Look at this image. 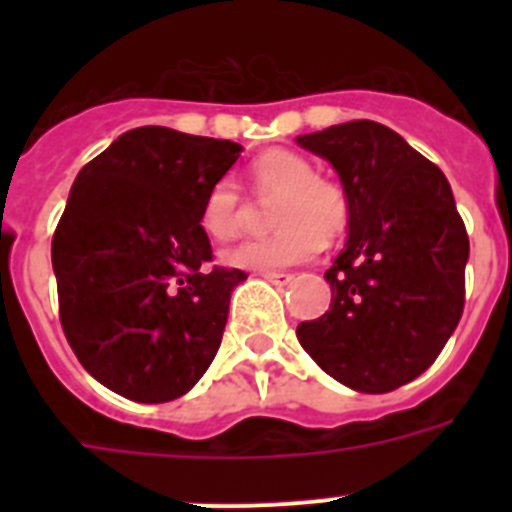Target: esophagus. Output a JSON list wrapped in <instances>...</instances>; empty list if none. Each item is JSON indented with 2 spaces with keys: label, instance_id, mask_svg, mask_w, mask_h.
Wrapping results in <instances>:
<instances>
[{
  "label": "esophagus",
  "instance_id": "34e87169",
  "mask_svg": "<svg viewBox=\"0 0 512 512\" xmlns=\"http://www.w3.org/2000/svg\"><path fill=\"white\" fill-rule=\"evenodd\" d=\"M261 277L266 279V282H271L274 287H287V284H292V274H284V271H261Z\"/></svg>",
  "mask_w": 512,
  "mask_h": 512
}]
</instances>
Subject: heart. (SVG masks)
<instances>
[{
    "label": "heart",
    "mask_w": 512,
    "mask_h": 512,
    "mask_svg": "<svg viewBox=\"0 0 512 512\" xmlns=\"http://www.w3.org/2000/svg\"><path fill=\"white\" fill-rule=\"evenodd\" d=\"M253 184L266 197L279 194L266 238H248L223 251V264L248 271H277L310 261L323 241H333L348 225V197L336 182L315 174L305 156L269 151L253 164ZM243 200L233 179H217L205 194L200 225L215 241H228L241 228Z\"/></svg>",
    "instance_id": "1"
}]
</instances>
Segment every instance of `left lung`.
Instances as JSON below:
<instances>
[{
  "mask_svg": "<svg viewBox=\"0 0 512 512\" xmlns=\"http://www.w3.org/2000/svg\"><path fill=\"white\" fill-rule=\"evenodd\" d=\"M336 169L348 238L325 271L330 307L297 325L302 348L366 395L413 382L441 354L464 310L467 228L443 171L372 120L297 135Z\"/></svg>",
  "mask_w": 512,
  "mask_h": 512,
  "instance_id": "1",
  "label": "left lung"
}]
</instances>
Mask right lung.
Instances as JSON below:
<instances>
[{
  "mask_svg": "<svg viewBox=\"0 0 512 512\" xmlns=\"http://www.w3.org/2000/svg\"><path fill=\"white\" fill-rule=\"evenodd\" d=\"M233 140L146 125L76 176L53 235L63 333L81 366L135 402L187 395L215 359L238 269H205V194L238 161Z\"/></svg>",
  "mask_w": 512,
  "mask_h": 512,
  "instance_id": "add662e5",
  "label": "right lung"
}]
</instances>
